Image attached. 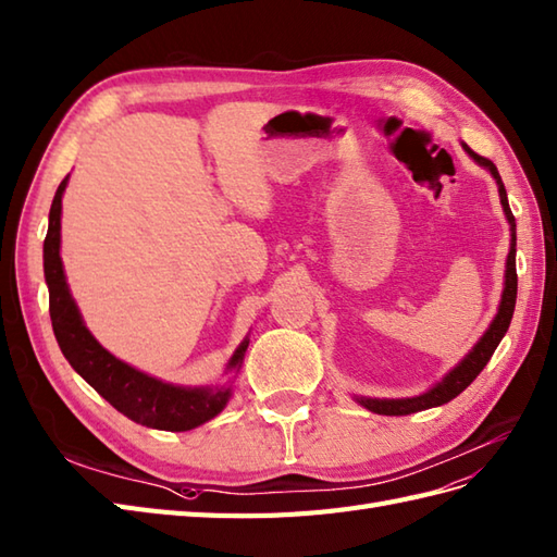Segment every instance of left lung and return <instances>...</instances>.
I'll return each instance as SVG.
<instances>
[{"mask_svg":"<svg viewBox=\"0 0 557 557\" xmlns=\"http://www.w3.org/2000/svg\"><path fill=\"white\" fill-rule=\"evenodd\" d=\"M466 151L490 170L494 174V180L498 184V194H500V206H504V212L510 222V232H512V243H510V252H508V262H506V288H504V297H500V307H498V314L492 321L490 331L482 335V341L472 347L470 355L460 361L456 369L444 377L442 383H437L432 389H428L425 395L413 397V399H359L361 406L366 409L373 411V413H381V416H406V413H413V411H423V409H432V406H442L446 401H451L454 397H458L460 392H463L474 377L482 373V369L486 363H490L492 355L496 351L498 343L504 341V335L510 325L512 319V311H515V297H518V271H515V216L510 212L508 206V194H506V186L500 182V174L496 170L494 162L484 156H478L472 151V148L466 146Z\"/></svg>","mask_w":557,"mask_h":557,"instance_id":"left-lung-1","label":"left lung"}]
</instances>
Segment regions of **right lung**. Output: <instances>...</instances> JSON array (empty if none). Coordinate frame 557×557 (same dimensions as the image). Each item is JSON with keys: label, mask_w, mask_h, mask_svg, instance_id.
<instances>
[{"label": "right lung", "mask_w": 557, "mask_h": 557, "mask_svg": "<svg viewBox=\"0 0 557 557\" xmlns=\"http://www.w3.org/2000/svg\"><path fill=\"white\" fill-rule=\"evenodd\" d=\"M67 176L59 184L49 210V232L45 238V278L49 286V314L53 335L67 363L99 392V395L125 413L134 423L146 428L184 432L206 423L220 413L228 401L226 387H174L156 381L125 361L106 351L87 331L75 300L67 290L63 264H61V196L65 191ZM248 349L243 343L228 361V369H236Z\"/></svg>", "instance_id": "1"}]
</instances>
